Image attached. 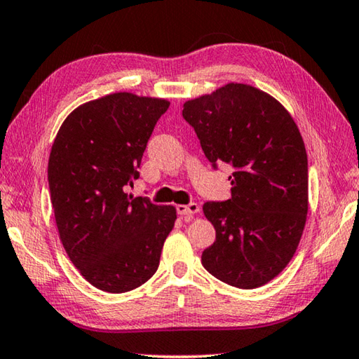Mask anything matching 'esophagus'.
Returning a JSON list of instances; mask_svg holds the SVG:
<instances>
[{
	"label": "esophagus",
	"mask_w": 359,
	"mask_h": 359,
	"mask_svg": "<svg viewBox=\"0 0 359 359\" xmlns=\"http://www.w3.org/2000/svg\"><path fill=\"white\" fill-rule=\"evenodd\" d=\"M177 211L180 215H184L186 219H191L192 215H195L200 211V206L197 203H189V205H180L177 208Z\"/></svg>",
	"instance_id": "esophagus-1"
}]
</instances>
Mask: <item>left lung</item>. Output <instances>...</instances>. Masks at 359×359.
Returning <instances> with one entry per match:
<instances>
[{
  "label": "left lung",
  "instance_id": "1",
  "mask_svg": "<svg viewBox=\"0 0 359 359\" xmlns=\"http://www.w3.org/2000/svg\"><path fill=\"white\" fill-rule=\"evenodd\" d=\"M182 117L214 168H234L231 198L203 205L215 228L203 267L239 289L266 285L292 259L306 223L308 156L299 128L280 101L238 83L186 101Z\"/></svg>",
  "mask_w": 359,
  "mask_h": 359
}]
</instances>
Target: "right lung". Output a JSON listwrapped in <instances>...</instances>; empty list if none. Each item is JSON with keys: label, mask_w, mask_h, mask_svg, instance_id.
Returning a JSON list of instances; mask_svg holds the SVG:
<instances>
[{"label": "right lung", "mask_w": 359, "mask_h": 359, "mask_svg": "<svg viewBox=\"0 0 359 359\" xmlns=\"http://www.w3.org/2000/svg\"><path fill=\"white\" fill-rule=\"evenodd\" d=\"M168 106L162 98L111 93L78 106L53 142L48 184L60 242L79 273L104 292H128L150 280L177 220L173 206L126 194Z\"/></svg>", "instance_id": "1"}]
</instances>
